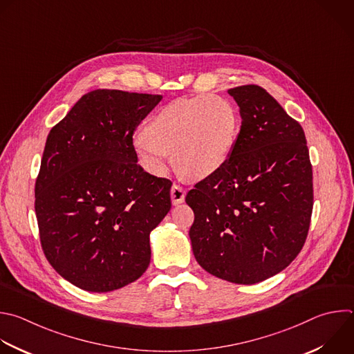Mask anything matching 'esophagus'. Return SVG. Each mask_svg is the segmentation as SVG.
<instances>
[{
	"label": "esophagus",
	"mask_w": 354,
	"mask_h": 354,
	"mask_svg": "<svg viewBox=\"0 0 354 354\" xmlns=\"http://www.w3.org/2000/svg\"><path fill=\"white\" fill-rule=\"evenodd\" d=\"M185 196H186V192L183 190L182 186L179 185H174L172 189H171V200H172V204L174 205H178L180 203L185 201Z\"/></svg>",
	"instance_id": "34e87169"
}]
</instances>
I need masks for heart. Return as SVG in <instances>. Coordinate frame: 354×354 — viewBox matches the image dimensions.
<instances>
[{"mask_svg":"<svg viewBox=\"0 0 354 354\" xmlns=\"http://www.w3.org/2000/svg\"><path fill=\"white\" fill-rule=\"evenodd\" d=\"M239 133V115L219 95L178 98L160 108L133 139L140 165L164 175L171 153L178 169L190 179L218 174L229 161Z\"/></svg>","mask_w":354,"mask_h":354,"instance_id":"obj_1","label":"heart"}]
</instances>
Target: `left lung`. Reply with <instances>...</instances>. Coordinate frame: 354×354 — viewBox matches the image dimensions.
I'll list each match as a JSON object with an SVG mask.
<instances>
[{"mask_svg": "<svg viewBox=\"0 0 354 354\" xmlns=\"http://www.w3.org/2000/svg\"><path fill=\"white\" fill-rule=\"evenodd\" d=\"M241 131L227 164L186 196L193 254L211 275L253 285L300 253L313 211V171L303 128L263 87L229 88Z\"/></svg>", "mask_w": 354, "mask_h": 354, "instance_id": "8db88e82", "label": "left lung"}]
</instances>
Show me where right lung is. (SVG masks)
<instances>
[{"label": "right lung", "instance_id": "right-lung-1", "mask_svg": "<svg viewBox=\"0 0 354 354\" xmlns=\"http://www.w3.org/2000/svg\"><path fill=\"white\" fill-rule=\"evenodd\" d=\"M158 94L94 90L48 133L35 189L44 254L72 285L95 293L139 279L150 233L171 209V180L138 164L133 133Z\"/></svg>", "mask_w": 354, "mask_h": 354}]
</instances>
